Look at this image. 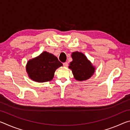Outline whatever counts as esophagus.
Masks as SVG:
<instances>
[{"instance_id":"obj_1","label":"esophagus","mask_w":130,"mask_h":130,"mask_svg":"<svg viewBox=\"0 0 130 130\" xmlns=\"http://www.w3.org/2000/svg\"><path fill=\"white\" fill-rule=\"evenodd\" d=\"M63 65L64 66V67H67L68 66V63L67 62H63Z\"/></svg>"}]
</instances>
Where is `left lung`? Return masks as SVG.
Masks as SVG:
<instances>
[{
    "label": "left lung",
    "mask_w": 130,
    "mask_h": 130,
    "mask_svg": "<svg viewBox=\"0 0 130 130\" xmlns=\"http://www.w3.org/2000/svg\"><path fill=\"white\" fill-rule=\"evenodd\" d=\"M73 61L69 68L72 70L74 78L78 81L86 80L91 77L94 72V68L82 53L74 52L72 54Z\"/></svg>",
    "instance_id": "1"
}]
</instances>
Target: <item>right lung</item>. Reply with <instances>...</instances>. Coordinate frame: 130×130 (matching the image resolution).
<instances>
[{
    "label": "right lung",
    "instance_id": "obj_1",
    "mask_svg": "<svg viewBox=\"0 0 130 130\" xmlns=\"http://www.w3.org/2000/svg\"><path fill=\"white\" fill-rule=\"evenodd\" d=\"M62 63L52 54L44 52L38 57L28 61L26 70L31 79L43 83L52 80L57 68Z\"/></svg>",
    "mask_w": 130,
    "mask_h": 130
}]
</instances>
